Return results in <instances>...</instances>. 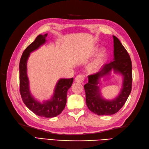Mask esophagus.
I'll use <instances>...</instances> for the list:
<instances>
[{"label": "esophagus", "mask_w": 149, "mask_h": 149, "mask_svg": "<svg viewBox=\"0 0 149 149\" xmlns=\"http://www.w3.org/2000/svg\"><path fill=\"white\" fill-rule=\"evenodd\" d=\"M75 81L77 82L82 83L84 81V76L82 75H78L77 76H76V77L75 79Z\"/></svg>", "instance_id": "obj_1"}]
</instances>
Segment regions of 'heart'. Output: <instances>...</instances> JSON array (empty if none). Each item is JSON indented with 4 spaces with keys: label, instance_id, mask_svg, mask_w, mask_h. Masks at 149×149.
I'll return each instance as SVG.
<instances>
[{
    "label": "heart",
    "instance_id": "heart-1",
    "mask_svg": "<svg viewBox=\"0 0 149 149\" xmlns=\"http://www.w3.org/2000/svg\"><path fill=\"white\" fill-rule=\"evenodd\" d=\"M96 50L97 49L96 47L93 48L91 52V55L95 54ZM107 58H108V53L105 49H100L98 50L96 53L95 58L89 65L88 67V71L92 74L99 72L105 64Z\"/></svg>",
    "mask_w": 149,
    "mask_h": 149
}]
</instances>
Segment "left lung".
<instances>
[{"label": "left lung", "instance_id": "8db88e82", "mask_svg": "<svg viewBox=\"0 0 149 149\" xmlns=\"http://www.w3.org/2000/svg\"><path fill=\"white\" fill-rule=\"evenodd\" d=\"M113 38V61L105 64L97 73L88 75V82L84 86L86 105L89 110L98 116L112 115L118 112L126 103L132 88V64L130 56L120 40L114 36ZM112 70L123 75V88L116 99L107 100L100 94L98 84L100 79L109 75Z\"/></svg>", "mask_w": 149, "mask_h": 149}]
</instances>
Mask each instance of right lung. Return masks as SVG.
Returning a JSON list of instances; mask_svg holds the SVG:
<instances>
[{
    "label": "right lung",
    "mask_w": 149,
    "mask_h": 149,
    "mask_svg": "<svg viewBox=\"0 0 149 149\" xmlns=\"http://www.w3.org/2000/svg\"><path fill=\"white\" fill-rule=\"evenodd\" d=\"M47 33L38 36L35 40L28 46L19 61V91L23 102L31 111L44 117H54L63 111L67 103L68 89L71 87L74 79H61L55 86L54 95L50 100L40 103L33 97L30 91L29 81L27 76V60L30 53L37 49L46 42Z\"/></svg>",
    "instance_id": "add662e5"
}]
</instances>
